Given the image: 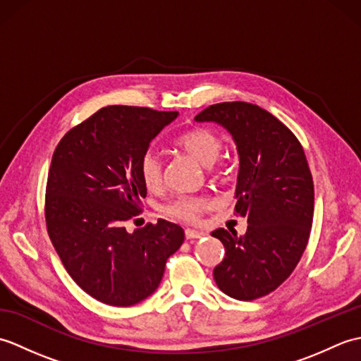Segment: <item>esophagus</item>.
I'll return each instance as SVG.
<instances>
[{
  "label": "esophagus",
  "instance_id": "34e87169",
  "mask_svg": "<svg viewBox=\"0 0 361 361\" xmlns=\"http://www.w3.org/2000/svg\"><path fill=\"white\" fill-rule=\"evenodd\" d=\"M185 234H186V239H189V240H192V239H200V237H203V235H204V233H202V231H195V229H186Z\"/></svg>",
  "mask_w": 361,
  "mask_h": 361
}]
</instances>
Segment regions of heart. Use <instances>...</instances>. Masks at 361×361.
Here are the masks:
<instances>
[{
    "instance_id": "1",
    "label": "heart",
    "mask_w": 361,
    "mask_h": 361,
    "mask_svg": "<svg viewBox=\"0 0 361 361\" xmlns=\"http://www.w3.org/2000/svg\"><path fill=\"white\" fill-rule=\"evenodd\" d=\"M175 145L181 150L189 153L203 166H208L211 171H220L221 163L219 164V155L224 149L221 137L211 132L208 128L195 127L189 128L175 137ZM140 175L144 186L149 190H158L163 186V161L157 152H145L140 161ZM209 202L202 197L181 195L169 203L164 211L175 219L194 224L200 219L203 209L208 208Z\"/></svg>"
}]
</instances>
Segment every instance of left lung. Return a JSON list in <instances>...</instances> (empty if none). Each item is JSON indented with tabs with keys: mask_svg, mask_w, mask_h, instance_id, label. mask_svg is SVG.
Segmentation results:
<instances>
[{
	"mask_svg": "<svg viewBox=\"0 0 361 361\" xmlns=\"http://www.w3.org/2000/svg\"><path fill=\"white\" fill-rule=\"evenodd\" d=\"M195 121L224 126L239 152L234 212L248 228L211 233L226 251L214 279L228 296L252 301L278 288L307 247L315 204L307 158L293 132L257 105L214 104Z\"/></svg>",
	"mask_w": 361,
	"mask_h": 361,
	"instance_id": "1",
	"label": "left lung"
}]
</instances>
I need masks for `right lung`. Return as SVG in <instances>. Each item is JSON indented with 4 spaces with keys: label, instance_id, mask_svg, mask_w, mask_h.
Listing matches in <instances>:
<instances>
[{
    "label": "right lung",
    "instance_id": "obj_1",
    "mask_svg": "<svg viewBox=\"0 0 361 361\" xmlns=\"http://www.w3.org/2000/svg\"><path fill=\"white\" fill-rule=\"evenodd\" d=\"M176 116L145 106H104L73 127L52 155L44 197L49 239L74 282L104 304L144 301L185 242L183 228L163 219L126 229L147 195L140 161Z\"/></svg>",
    "mask_w": 361,
    "mask_h": 361
}]
</instances>
